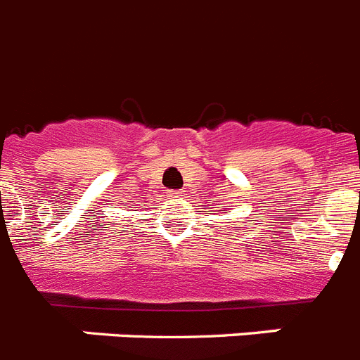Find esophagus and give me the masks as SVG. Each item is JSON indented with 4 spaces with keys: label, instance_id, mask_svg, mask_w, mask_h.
Instances as JSON below:
<instances>
[{
    "label": "esophagus",
    "instance_id": "esophagus-1",
    "mask_svg": "<svg viewBox=\"0 0 360 360\" xmlns=\"http://www.w3.org/2000/svg\"><path fill=\"white\" fill-rule=\"evenodd\" d=\"M167 196L169 198H182L184 191L182 189H171V191H167Z\"/></svg>",
    "mask_w": 360,
    "mask_h": 360
}]
</instances>
